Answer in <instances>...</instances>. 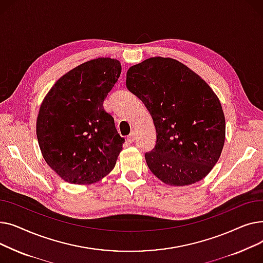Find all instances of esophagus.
<instances>
[{
  "mask_svg": "<svg viewBox=\"0 0 263 263\" xmlns=\"http://www.w3.org/2000/svg\"><path fill=\"white\" fill-rule=\"evenodd\" d=\"M135 139H136V134H135V132H132V133L127 137V141H128L129 143H133V142L135 141Z\"/></svg>",
  "mask_w": 263,
  "mask_h": 263,
  "instance_id": "34e87169",
  "label": "esophagus"
}]
</instances>
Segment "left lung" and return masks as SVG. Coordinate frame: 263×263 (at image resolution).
<instances>
[{
  "mask_svg": "<svg viewBox=\"0 0 263 263\" xmlns=\"http://www.w3.org/2000/svg\"><path fill=\"white\" fill-rule=\"evenodd\" d=\"M126 85L155 123L157 144L145 154L151 173L177 186L208 175L222 154L226 130L210 86L182 63L160 57L130 67Z\"/></svg>",
  "mask_w": 263,
  "mask_h": 263,
  "instance_id": "8db88e82",
  "label": "left lung"
}]
</instances>
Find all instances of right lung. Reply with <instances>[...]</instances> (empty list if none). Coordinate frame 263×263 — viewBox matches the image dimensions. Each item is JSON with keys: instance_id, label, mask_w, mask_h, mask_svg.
<instances>
[{"instance_id": "right-lung-1", "label": "right lung", "mask_w": 263, "mask_h": 263, "mask_svg": "<svg viewBox=\"0 0 263 263\" xmlns=\"http://www.w3.org/2000/svg\"><path fill=\"white\" fill-rule=\"evenodd\" d=\"M120 72L117 60L88 61L64 74L41 103L36 123L41 154L69 183L97 182L115 166L124 139L103 101Z\"/></svg>"}]
</instances>
